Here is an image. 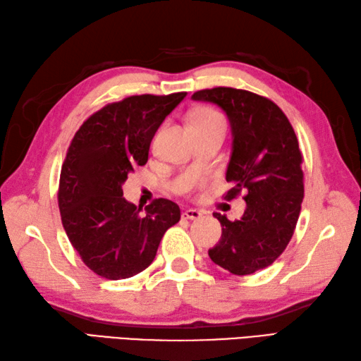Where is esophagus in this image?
I'll return each mask as SVG.
<instances>
[{"mask_svg": "<svg viewBox=\"0 0 361 361\" xmlns=\"http://www.w3.org/2000/svg\"><path fill=\"white\" fill-rule=\"evenodd\" d=\"M182 216L185 219H200L202 216V212L196 210V209H187L182 213Z\"/></svg>", "mask_w": 361, "mask_h": 361, "instance_id": "esophagus-1", "label": "esophagus"}]
</instances>
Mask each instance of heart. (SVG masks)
Listing matches in <instances>:
<instances>
[{
  "label": "heart",
  "mask_w": 361,
  "mask_h": 361,
  "mask_svg": "<svg viewBox=\"0 0 361 361\" xmlns=\"http://www.w3.org/2000/svg\"><path fill=\"white\" fill-rule=\"evenodd\" d=\"M191 118H221V116L212 109H200L191 115Z\"/></svg>",
  "instance_id": "b5f03b06"
}]
</instances>
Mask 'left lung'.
<instances>
[{"instance_id":"obj_1","label":"left lung","mask_w":361,"mask_h":361,"mask_svg":"<svg viewBox=\"0 0 361 361\" xmlns=\"http://www.w3.org/2000/svg\"><path fill=\"white\" fill-rule=\"evenodd\" d=\"M193 99L215 102L229 116L233 146L226 180L232 201L241 193L246 210L229 221L213 213L223 233L209 249L213 263L235 276L273 264L293 237L304 200L302 152L291 123L276 102L232 87L197 90Z\"/></svg>"}]
</instances>
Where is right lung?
Masks as SVG:
<instances>
[{
	"instance_id": "right-lung-1",
	"label": "right lung",
	"mask_w": 361,
	"mask_h": 361,
	"mask_svg": "<svg viewBox=\"0 0 361 361\" xmlns=\"http://www.w3.org/2000/svg\"><path fill=\"white\" fill-rule=\"evenodd\" d=\"M185 94H134L109 102L73 137L57 202L70 243L94 274L120 281L142 273L164 233L179 223L178 204L159 197L142 213L123 197V182L148 161L154 134Z\"/></svg>"
}]
</instances>
